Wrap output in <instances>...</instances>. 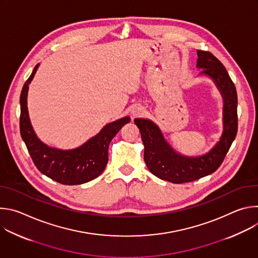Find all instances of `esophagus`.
Returning <instances> with one entry per match:
<instances>
[{"instance_id": "34e87169", "label": "esophagus", "mask_w": 258, "mask_h": 258, "mask_svg": "<svg viewBox=\"0 0 258 258\" xmlns=\"http://www.w3.org/2000/svg\"><path fill=\"white\" fill-rule=\"evenodd\" d=\"M132 113H133L134 116H141L142 114H144V108H143V107H140V106H136V107L133 109Z\"/></svg>"}]
</instances>
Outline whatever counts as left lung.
<instances>
[{"mask_svg":"<svg viewBox=\"0 0 258 258\" xmlns=\"http://www.w3.org/2000/svg\"><path fill=\"white\" fill-rule=\"evenodd\" d=\"M197 67L210 77L224 97V134L214 148L200 157H185L174 152L166 143L158 126L149 119L136 118L145 146L144 160L149 170L157 177L182 183L199 179L214 172L223 163L238 132V97L236 87L226 67L207 51H197Z\"/></svg>","mask_w":258,"mask_h":258,"instance_id":"1","label":"left lung"}]
</instances>
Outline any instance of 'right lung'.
I'll return each mask as SVG.
<instances>
[{
    "instance_id": "add662e5",
    "label": "right lung",
    "mask_w": 258,
    "mask_h": 258,
    "mask_svg": "<svg viewBox=\"0 0 258 258\" xmlns=\"http://www.w3.org/2000/svg\"><path fill=\"white\" fill-rule=\"evenodd\" d=\"M39 64H36L20 95V135L28 153L43 174L62 185H81L99 176L108 162V147L119 130L127 122L125 116L106 124L101 132L83 146L72 150H59L48 147L35 136L27 111L28 85L32 81Z\"/></svg>"
}]
</instances>
